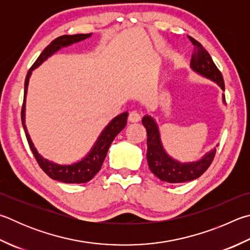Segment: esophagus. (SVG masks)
Masks as SVG:
<instances>
[{
	"mask_svg": "<svg viewBox=\"0 0 250 250\" xmlns=\"http://www.w3.org/2000/svg\"><path fill=\"white\" fill-rule=\"evenodd\" d=\"M128 119H129L130 122H138V121H140V119H141V115L139 113V111L132 110V111H131V112L129 113Z\"/></svg>",
	"mask_w": 250,
	"mask_h": 250,
	"instance_id": "esophagus-1",
	"label": "esophagus"
}]
</instances>
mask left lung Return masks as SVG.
I'll use <instances>...</instances> for the list:
<instances>
[{
  "mask_svg": "<svg viewBox=\"0 0 250 250\" xmlns=\"http://www.w3.org/2000/svg\"><path fill=\"white\" fill-rule=\"evenodd\" d=\"M194 46L190 61V67L199 75L211 80L224 90V80L220 70L213 62L212 58L200 42L189 37ZM222 101L225 104V96L222 95ZM142 124L147 132L146 158L148 167L157 178L169 184H179L191 181L200 177L206 171L214 158L216 148L214 147L203 155L200 160L188 163H181L169 156L162 144L160 129L155 119L151 116H144Z\"/></svg>",
  "mask_w": 250,
  "mask_h": 250,
  "instance_id": "1",
  "label": "left lung"
}]
</instances>
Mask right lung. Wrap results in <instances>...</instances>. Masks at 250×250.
Masks as SVG:
<instances>
[{
    "instance_id": "obj_1",
    "label": "right lung",
    "mask_w": 250,
    "mask_h": 250,
    "mask_svg": "<svg viewBox=\"0 0 250 250\" xmlns=\"http://www.w3.org/2000/svg\"><path fill=\"white\" fill-rule=\"evenodd\" d=\"M92 34H78V35H64L61 36V37H58L54 39L53 42L46 47L43 50L42 54L38 57L37 60L30 67L28 73L26 75L25 80V90H24V104H22L21 107V124L24 126L25 134L27 141H28V144L30 146L31 152H33L36 161L42 167V169L46 172V174L54 180L61 181V183L65 184H83L87 183L93 177L97 174V172L101 170L102 165L104 161H105V157L107 155L108 149H109L110 144L112 143L113 139H115L118 133L120 132L121 130L125 129L126 125V118H128V112H122L120 115L113 118V119L108 124L105 129L102 131V133L99 134L96 142L93 145V147L90 148L87 155L84 158H82L81 161L73 163V164L69 165H61L57 164V163H53L51 161L47 160V158H43L40 154L38 153L37 148L35 147V145L31 141L28 132H27V128L25 125V111H26V95H27V89H28V83L30 75L33 73L35 69L42 64V62L47 60L49 57H51L53 53H56L59 50H61L64 47H69L71 44L80 42L82 40H85L89 38Z\"/></svg>"
}]
</instances>
